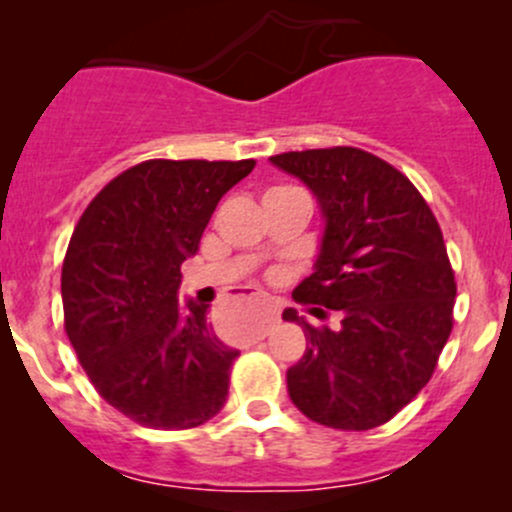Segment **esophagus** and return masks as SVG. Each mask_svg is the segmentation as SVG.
<instances>
[{
	"label": "esophagus",
	"instance_id": "34e87169",
	"mask_svg": "<svg viewBox=\"0 0 512 512\" xmlns=\"http://www.w3.org/2000/svg\"><path fill=\"white\" fill-rule=\"evenodd\" d=\"M275 322H277V317H275V314H272V317H267L265 322H262L260 327H257V332L252 334V337H255V339H262V337H265L267 332H270V327H272V324H275Z\"/></svg>",
	"mask_w": 512,
	"mask_h": 512
}]
</instances>
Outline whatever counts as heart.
<instances>
[{"mask_svg":"<svg viewBox=\"0 0 512 512\" xmlns=\"http://www.w3.org/2000/svg\"><path fill=\"white\" fill-rule=\"evenodd\" d=\"M272 190H287V188H272ZM272 190H270V193H272Z\"/></svg>","mask_w":512,"mask_h":512,"instance_id":"obj_1","label":"heart"}]
</instances>
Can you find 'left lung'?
<instances>
[{
  "label": "left lung",
  "instance_id": "obj_1",
  "mask_svg": "<svg viewBox=\"0 0 512 512\" xmlns=\"http://www.w3.org/2000/svg\"><path fill=\"white\" fill-rule=\"evenodd\" d=\"M302 180L324 218L314 272L292 297L342 314V327H312L304 356L287 369L292 404L312 421L369 431L394 418L428 384L453 329L456 280L443 232L404 173L337 146L272 156Z\"/></svg>",
  "mask_w": 512,
  "mask_h": 512
}]
</instances>
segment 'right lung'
<instances>
[{
    "mask_svg": "<svg viewBox=\"0 0 512 512\" xmlns=\"http://www.w3.org/2000/svg\"><path fill=\"white\" fill-rule=\"evenodd\" d=\"M252 168L255 160H146L113 178L71 235L66 334L98 394L141 426L183 431L225 406L240 352L213 332L210 304L180 307V265Z\"/></svg>",
    "mask_w": 512,
    "mask_h": 512,
    "instance_id": "1",
    "label": "right lung"
}]
</instances>
